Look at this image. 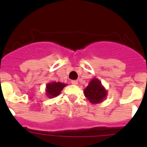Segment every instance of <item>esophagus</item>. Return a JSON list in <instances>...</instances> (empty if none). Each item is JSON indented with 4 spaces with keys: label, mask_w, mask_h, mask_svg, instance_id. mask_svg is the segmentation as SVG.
<instances>
[{
    "label": "esophagus",
    "mask_w": 147,
    "mask_h": 147,
    "mask_svg": "<svg viewBox=\"0 0 147 147\" xmlns=\"http://www.w3.org/2000/svg\"><path fill=\"white\" fill-rule=\"evenodd\" d=\"M71 84H72V85H76L78 84V81L77 80H72V81H71Z\"/></svg>",
    "instance_id": "1"
}]
</instances>
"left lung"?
<instances>
[{"label": "left lung", "mask_w": 147, "mask_h": 147, "mask_svg": "<svg viewBox=\"0 0 147 147\" xmlns=\"http://www.w3.org/2000/svg\"><path fill=\"white\" fill-rule=\"evenodd\" d=\"M85 97L93 104L102 102L107 96V91L102 85V83L97 79H93L84 90Z\"/></svg>", "instance_id": "1"}]
</instances>
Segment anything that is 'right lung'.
I'll return each mask as SVG.
<instances>
[{"mask_svg":"<svg viewBox=\"0 0 147 147\" xmlns=\"http://www.w3.org/2000/svg\"><path fill=\"white\" fill-rule=\"evenodd\" d=\"M65 84L61 82H51L49 83L46 85V94L49 98L57 96L59 95L62 90L64 87H65Z\"/></svg>","mask_w":147,"mask_h":147,"instance_id":"obj_1","label":"right lung"}]
</instances>
